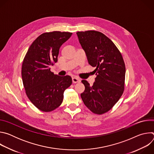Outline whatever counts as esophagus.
<instances>
[{
  "label": "esophagus",
  "mask_w": 154,
  "mask_h": 154,
  "mask_svg": "<svg viewBox=\"0 0 154 154\" xmlns=\"http://www.w3.org/2000/svg\"><path fill=\"white\" fill-rule=\"evenodd\" d=\"M80 82H81V80L79 77H72V82H73V83H80Z\"/></svg>",
  "instance_id": "obj_1"
}]
</instances>
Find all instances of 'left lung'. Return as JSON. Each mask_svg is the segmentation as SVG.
Instances as JSON below:
<instances>
[{
	"label": "left lung",
	"instance_id": "obj_1",
	"mask_svg": "<svg viewBox=\"0 0 154 154\" xmlns=\"http://www.w3.org/2000/svg\"><path fill=\"white\" fill-rule=\"evenodd\" d=\"M89 64L96 68L95 82L92 86L85 80L82 99L90 110L103 115L113 107L122 96L125 88V66L121 53L113 42L95 30L76 33Z\"/></svg>",
	"mask_w": 154,
	"mask_h": 154
}]
</instances>
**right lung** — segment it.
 <instances>
[{"instance_id": "1", "label": "right lung", "mask_w": 154, "mask_h": 154, "mask_svg": "<svg viewBox=\"0 0 154 154\" xmlns=\"http://www.w3.org/2000/svg\"><path fill=\"white\" fill-rule=\"evenodd\" d=\"M72 33L54 31L40 35L31 45L22 64V79L31 102L43 112L61 104L63 94L72 82L69 75L59 77L51 71L57 61L59 49Z\"/></svg>"}]
</instances>
